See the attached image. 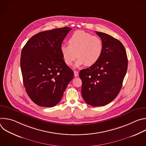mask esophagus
Instances as JSON below:
<instances>
[{
    "instance_id": "esophagus-1",
    "label": "esophagus",
    "mask_w": 146,
    "mask_h": 146,
    "mask_svg": "<svg viewBox=\"0 0 146 146\" xmlns=\"http://www.w3.org/2000/svg\"><path fill=\"white\" fill-rule=\"evenodd\" d=\"M74 77H77L78 76V72L77 71H74Z\"/></svg>"
}]
</instances>
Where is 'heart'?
<instances>
[{"mask_svg":"<svg viewBox=\"0 0 146 146\" xmlns=\"http://www.w3.org/2000/svg\"><path fill=\"white\" fill-rule=\"evenodd\" d=\"M68 44H62L60 52L68 65H72L77 57L76 67L86 65H94L100 59L103 52L102 40L96 36L83 31H75L69 37Z\"/></svg>","mask_w":146,"mask_h":146,"instance_id":"obj_1","label":"heart"}]
</instances>
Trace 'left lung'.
Masks as SVG:
<instances>
[{
  "label": "left lung",
  "mask_w": 146,
  "mask_h": 146,
  "mask_svg": "<svg viewBox=\"0 0 146 146\" xmlns=\"http://www.w3.org/2000/svg\"><path fill=\"white\" fill-rule=\"evenodd\" d=\"M103 43V52L96 63L80 71L81 94L88 105L102 106L118 95L128 68L126 50L118 40L105 33L96 32Z\"/></svg>",
  "instance_id": "8db88e82"
}]
</instances>
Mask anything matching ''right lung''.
Listing matches in <instances>:
<instances>
[{
	"label": "right lung",
	"instance_id": "1",
	"mask_svg": "<svg viewBox=\"0 0 146 146\" xmlns=\"http://www.w3.org/2000/svg\"><path fill=\"white\" fill-rule=\"evenodd\" d=\"M71 29L64 27L38 33L22 50L20 65L24 86L38 106L56 105L73 78L74 72L65 64L60 50Z\"/></svg>",
	"mask_w": 146,
	"mask_h": 146
}]
</instances>
